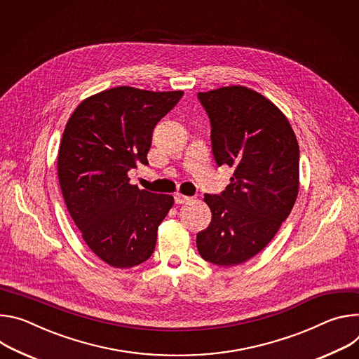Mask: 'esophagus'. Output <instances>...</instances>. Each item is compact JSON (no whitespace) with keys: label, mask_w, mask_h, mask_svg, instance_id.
Listing matches in <instances>:
<instances>
[{"label":"esophagus","mask_w":359,"mask_h":359,"mask_svg":"<svg viewBox=\"0 0 359 359\" xmlns=\"http://www.w3.org/2000/svg\"><path fill=\"white\" fill-rule=\"evenodd\" d=\"M174 200H175V204H187L192 200V198L187 196V195H182V194H175Z\"/></svg>","instance_id":"esophagus-1"}]
</instances>
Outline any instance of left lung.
Segmentation results:
<instances>
[{
	"label": "left lung",
	"instance_id": "8db88e82",
	"mask_svg": "<svg viewBox=\"0 0 359 359\" xmlns=\"http://www.w3.org/2000/svg\"><path fill=\"white\" fill-rule=\"evenodd\" d=\"M198 100L211 121L215 161L233 175L219 195L205 194L212 219L196 233V248L215 265H240L271 243L297 201L298 141L283 111L251 88L222 87Z\"/></svg>",
	"mask_w": 359,
	"mask_h": 359
}]
</instances>
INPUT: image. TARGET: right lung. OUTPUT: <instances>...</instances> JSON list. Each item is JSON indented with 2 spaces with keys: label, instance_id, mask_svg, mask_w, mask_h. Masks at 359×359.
I'll list each match as a JSON object with an SVG mask.
<instances>
[{
  "label": "right lung",
  "instance_id": "add662e5",
  "mask_svg": "<svg viewBox=\"0 0 359 359\" xmlns=\"http://www.w3.org/2000/svg\"><path fill=\"white\" fill-rule=\"evenodd\" d=\"M182 91L115 87L86 98L65 126L58 180L65 205L90 250L114 268L147 261L172 195L130 184L128 171L147 154L152 131Z\"/></svg>",
  "mask_w": 359,
  "mask_h": 359
}]
</instances>
